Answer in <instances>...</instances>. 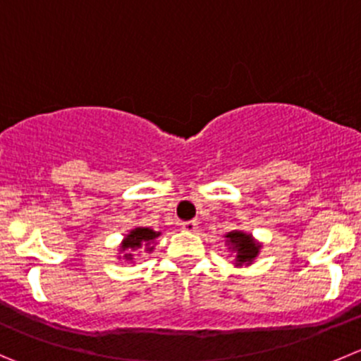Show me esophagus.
Instances as JSON below:
<instances>
[{"mask_svg":"<svg viewBox=\"0 0 361 361\" xmlns=\"http://www.w3.org/2000/svg\"><path fill=\"white\" fill-rule=\"evenodd\" d=\"M180 226H183V230H186V232H197L198 223L195 221V219H190V221L180 223Z\"/></svg>","mask_w":361,"mask_h":361,"instance_id":"obj_1","label":"esophagus"}]
</instances>
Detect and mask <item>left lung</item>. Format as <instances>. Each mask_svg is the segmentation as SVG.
Returning <instances> with one entry per match:
<instances>
[{"instance_id":"left-lung-1","label":"left lung","mask_w":361,"mask_h":361,"mask_svg":"<svg viewBox=\"0 0 361 361\" xmlns=\"http://www.w3.org/2000/svg\"><path fill=\"white\" fill-rule=\"evenodd\" d=\"M226 239H228V243L235 248V252H238V262L243 264V262H252L253 259L257 257V253H259V246L255 245V241H253L250 235L243 234V232H230V234L225 235Z\"/></svg>"}]
</instances>
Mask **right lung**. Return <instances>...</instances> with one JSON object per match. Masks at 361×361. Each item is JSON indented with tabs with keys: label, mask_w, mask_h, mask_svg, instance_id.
Wrapping results in <instances>:
<instances>
[{
	"label": "right lung",
	"mask_w": 361,
	"mask_h": 361,
	"mask_svg": "<svg viewBox=\"0 0 361 361\" xmlns=\"http://www.w3.org/2000/svg\"><path fill=\"white\" fill-rule=\"evenodd\" d=\"M157 232H154V230L150 228H135L131 232V234L127 235L126 241L122 243V248L123 250H138L142 248V246H149L150 241H154V239L157 238ZM131 253H127L126 259H131Z\"/></svg>",
	"instance_id": "right-lung-1"
}]
</instances>
